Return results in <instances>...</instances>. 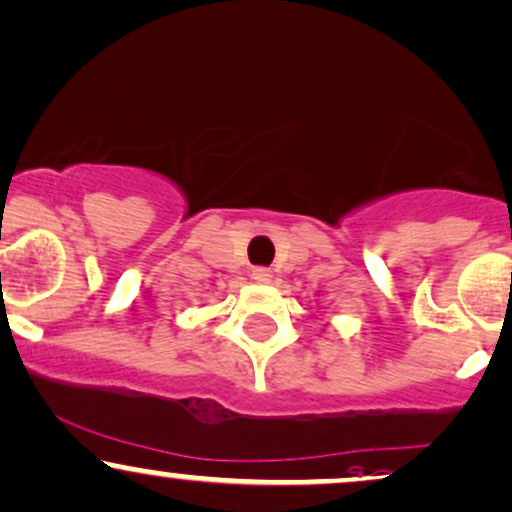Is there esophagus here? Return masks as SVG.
I'll return each instance as SVG.
<instances>
[{
  "label": "esophagus",
  "instance_id": "esophagus-1",
  "mask_svg": "<svg viewBox=\"0 0 512 512\" xmlns=\"http://www.w3.org/2000/svg\"><path fill=\"white\" fill-rule=\"evenodd\" d=\"M252 279H255L257 283H269V281H272V269H267V267H255V269H252Z\"/></svg>",
  "mask_w": 512,
  "mask_h": 512
}]
</instances>
